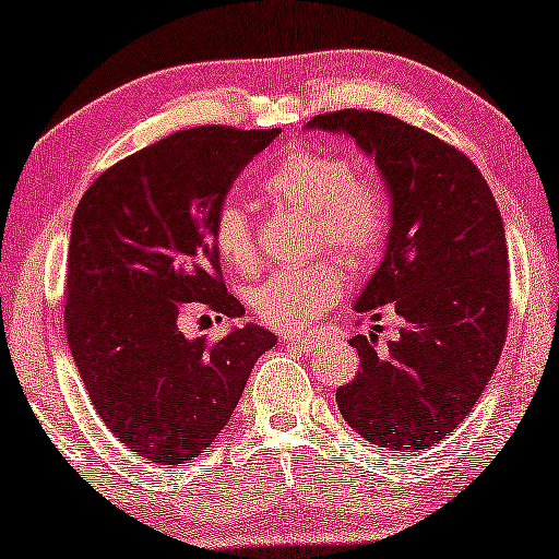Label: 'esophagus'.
<instances>
[{
  "label": "esophagus",
  "mask_w": 559,
  "mask_h": 559,
  "mask_svg": "<svg viewBox=\"0 0 559 559\" xmlns=\"http://www.w3.org/2000/svg\"><path fill=\"white\" fill-rule=\"evenodd\" d=\"M281 341L290 348H298V352H311V348L316 346V341L311 336H298V333L296 336H283Z\"/></svg>",
  "instance_id": "34e87169"
}]
</instances>
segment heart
Returning a JSON list of instances; mask_svg holds the SVG:
<instances>
[{
    "label": "heart",
    "instance_id": "obj_1",
    "mask_svg": "<svg viewBox=\"0 0 559 559\" xmlns=\"http://www.w3.org/2000/svg\"><path fill=\"white\" fill-rule=\"evenodd\" d=\"M265 193L283 205L313 213L316 236L352 261L377 251L386 233V203L369 180L354 178L344 157L321 150H294L271 168ZM213 243L230 271L246 273L255 263L253 228L238 203H226L215 215ZM344 290V273L329 258L286 265L248 290L258 319L273 329H304L326 311Z\"/></svg>",
    "mask_w": 559,
    "mask_h": 559
}]
</instances>
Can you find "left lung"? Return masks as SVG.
I'll use <instances>...</instances> for the list:
<instances>
[{"label":"left lung","mask_w":559,"mask_h":559,"mask_svg":"<svg viewBox=\"0 0 559 559\" xmlns=\"http://www.w3.org/2000/svg\"><path fill=\"white\" fill-rule=\"evenodd\" d=\"M304 130L348 135L373 157L391 211L384 258L354 308L389 304L404 329L384 348L377 333L352 338L361 369L336 389L338 412L391 454L437 447L477 404L507 336L510 261L492 190L460 150L384 112L316 115Z\"/></svg>","instance_id":"8db88e82"}]
</instances>
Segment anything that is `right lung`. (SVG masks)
<instances>
[{
  "label": "right lung",
  "instance_id": "add662e5",
  "mask_svg": "<svg viewBox=\"0 0 559 559\" xmlns=\"http://www.w3.org/2000/svg\"><path fill=\"white\" fill-rule=\"evenodd\" d=\"M281 130H180L105 170L82 195L67 255L64 329L97 414L130 452L188 464L236 409L276 346L258 323L188 338V308L243 316L221 278L215 215Z\"/></svg>",
  "mask_w": 559,
  "mask_h": 559
}]
</instances>
